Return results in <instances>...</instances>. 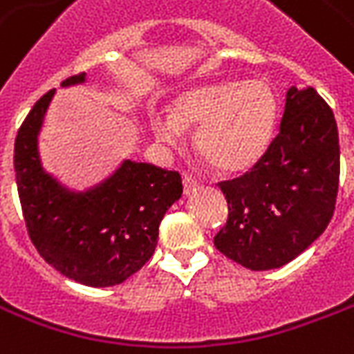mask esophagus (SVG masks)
I'll list each match as a JSON object with an SVG mask.
<instances>
[{
	"label": "esophagus",
	"mask_w": 354,
	"mask_h": 354,
	"mask_svg": "<svg viewBox=\"0 0 354 354\" xmlns=\"http://www.w3.org/2000/svg\"><path fill=\"white\" fill-rule=\"evenodd\" d=\"M198 185H201V182L195 180V178L183 176V195H189V193H191V191H195Z\"/></svg>",
	"instance_id": "obj_1"
}]
</instances>
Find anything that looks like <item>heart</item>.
<instances>
[{
	"instance_id": "1",
	"label": "heart",
	"mask_w": 354,
	"mask_h": 354,
	"mask_svg": "<svg viewBox=\"0 0 354 354\" xmlns=\"http://www.w3.org/2000/svg\"><path fill=\"white\" fill-rule=\"evenodd\" d=\"M279 104L263 81H225L196 85L174 98L171 113H152L159 141L180 147L185 129L196 128L195 148L221 172L254 167L271 145Z\"/></svg>"
}]
</instances>
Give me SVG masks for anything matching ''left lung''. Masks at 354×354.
Segmentation results:
<instances>
[{
    "instance_id": "8db88e82",
    "label": "left lung",
    "mask_w": 354,
    "mask_h": 354,
    "mask_svg": "<svg viewBox=\"0 0 354 354\" xmlns=\"http://www.w3.org/2000/svg\"><path fill=\"white\" fill-rule=\"evenodd\" d=\"M339 180L338 126L315 88L286 93L280 131L245 176L219 185L228 221L213 243L250 271L303 254L333 219Z\"/></svg>"
}]
</instances>
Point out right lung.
Returning <instances> with one entry per match:
<instances>
[{
	"mask_svg": "<svg viewBox=\"0 0 354 354\" xmlns=\"http://www.w3.org/2000/svg\"><path fill=\"white\" fill-rule=\"evenodd\" d=\"M87 83L72 75L61 87ZM55 88L33 105L15 141V172L27 232L39 254L66 279L93 288L122 284L158 245L159 223L182 196V178L122 159L104 180L72 189L44 169L40 131Z\"/></svg>",
	"mask_w": 354,
	"mask_h": 354,
	"instance_id": "add662e5",
	"label": "right lung"
}]
</instances>
